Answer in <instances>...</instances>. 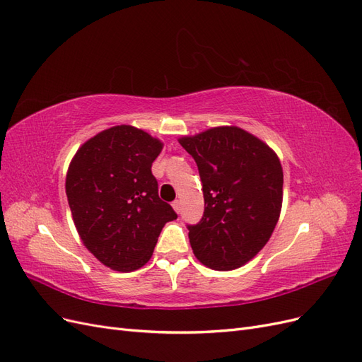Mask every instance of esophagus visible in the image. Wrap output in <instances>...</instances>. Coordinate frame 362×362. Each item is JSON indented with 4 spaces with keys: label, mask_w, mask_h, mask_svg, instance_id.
I'll list each match as a JSON object with an SVG mask.
<instances>
[{
    "label": "esophagus",
    "mask_w": 362,
    "mask_h": 362,
    "mask_svg": "<svg viewBox=\"0 0 362 362\" xmlns=\"http://www.w3.org/2000/svg\"><path fill=\"white\" fill-rule=\"evenodd\" d=\"M172 206H173V210L177 211L178 214L181 213V201H178V199H177V201H173V202H172Z\"/></svg>",
    "instance_id": "34e87169"
}]
</instances>
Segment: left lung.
<instances>
[{
	"label": "left lung",
	"instance_id": "1",
	"mask_svg": "<svg viewBox=\"0 0 362 362\" xmlns=\"http://www.w3.org/2000/svg\"><path fill=\"white\" fill-rule=\"evenodd\" d=\"M180 144L198 164L206 205L201 221L187 225L196 258L214 270L242 267L278 223L284 184L278 156L238 127L206 129Z\"/></svg>",
	"mask_w": 362,
	"mask_h": 362
}]
</instances>
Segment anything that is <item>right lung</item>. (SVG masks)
<instances>
[{"instance_id": "1", "label": "right lung", "mask_w": 362, "mask_h": 362, "mask_svg": "<svg viewBox=\"0 0 362 362\" xmlns=\"http://www.w3.org/2000/svg\"><path fill=\"white\" fill-rule=\"evenodd\" d=\"M161 149L144 129L117 125L87 140L69 164L66 196L76 231L113 270L145 266L164 223L178 217L160 199L151 170Z\"/></svg>"}]
</instances>
